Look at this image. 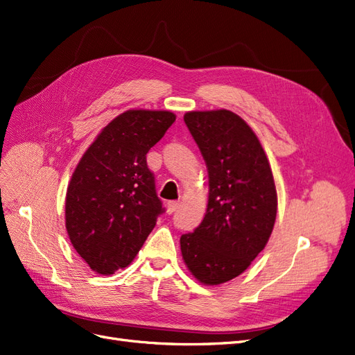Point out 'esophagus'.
<instances>
[{
    "mask_svg": "<svg viewBox=\"0 0 355 355\" xmlns=\"http://www.w3.org/2000/svg\"><path fill=\"white\" fill-rule=\"evenodd\" d=\"M178 206H180V203L178 202H168V205H166V212L171 215V214H174L177 209H178Z\"/></svg>",
    "mask_w": 355,
    "mask_h": 355,
    "instance_id": "esophagus-1",
    "label": "esophagus"
}]
</instances>
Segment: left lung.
<instances>
[{
  "instance_id": "obj_1",
  "label": "left lung",
  "mask_w": 355,
  "mask_h": 355,
  "mask_svg": "<svg viewBox=\"0 0 355 355\" xmlns=\"http://www.w3.org/2000/svg\"><path fill=\"white\" fill-rule=\"evenodd\" d=\"M209 174L202 224L180 239L193 277L205 285L237 278L263 250L277 219L278 198L261 144L241 116L228 110L186 112Z\"/></svg>"
}]
</instances>
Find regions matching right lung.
I'll list each match as a JSON object with an SVG mask.
<instances>
[{"label":"right lung","mask_w":355,"mask_h":355,"mask_svg":"<svg viewBox=\"0 0 355 355\" xmlns=\"http://www.w3.org/2000/svg\"><path fill=\"white\" fill-rule=\"evenodd\" d=\"M174 121L169 111H125L78 161L65 196V228L94 272L127 268L165 212L146 153Z\"/></svg>","instance_id":"obj_1"}]
</instances>
